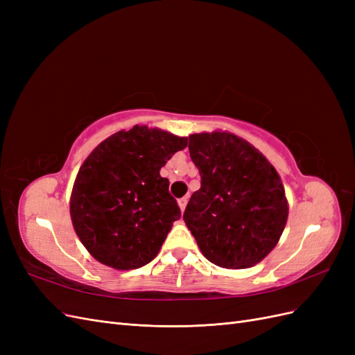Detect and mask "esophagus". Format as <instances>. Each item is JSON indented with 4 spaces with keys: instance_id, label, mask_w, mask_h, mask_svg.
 Wrapping results in <instances>:
<instances>
[{
    "instance_id": "esophagus-1",
    "label": "esophagus",
    "mask_w": 355,
    "mask_h": 355,
    "mask_svg": "<svg viewBox=\"0 0 355 355\" xmlns=\"http://www.w3.org/2000/svg\"><path fill=\"white\" fill-rule=\"evenodd\" d=\"M187 202H188V197H182V198H179V200H178V204H179V207H180V210H182V211L185 210Z\"/></svg>"
}]
</instances>
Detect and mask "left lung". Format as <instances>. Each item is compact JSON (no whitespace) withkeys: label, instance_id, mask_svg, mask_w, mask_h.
I'll return each mask as SVG.
<instances>
[{"label":"left lung","instance_id":"obj_1","mask_svg":"<svg viewBox=\"0 0 355 355\" xmlns=\"http://www.w3.org/2000/svg\"><path fill=\"white\" fill-rule=\"evenodd\" d=\"M201 176L184 213L201 253L220 268L259 263L280 240L287 200L277 170L244 139L227 132L189 136Z\"/></svg>","mask_w":355,"mask_h":355}]
</instances>
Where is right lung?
Here are the masks:
<instances>
[{
	"instance_id": "1",
	"label": "right lung",
	"mask_w": 355,
	"mask_h": 355,
	"mask_svg": "<svg viewBox=\"0 0 355 355\" xmlns=\"http://www.w3.org/2000/svg\"><path fill=\"white\" fill-rule=\"evenodd\" d=\"M187 145V137L135 125L85 158L72 188L71 219L94 259L124 271L154 259L180 218L159 168Z\"/></svg>"
}]
</instances>
